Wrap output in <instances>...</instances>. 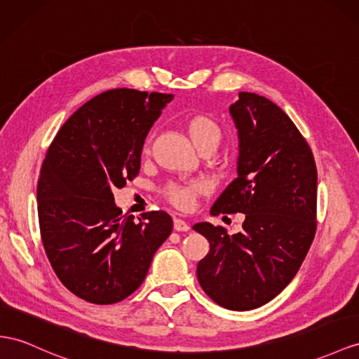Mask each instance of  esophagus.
<instances>
[{
	"label": "esophagus",
	"instance_id": "obj_1",
	"mask_svg": "<svg viewBox=\"0 0 359 359\" xmlns=\"http://www.w3.org/2000/svg\"><path fill=\"white\" fill-rule=\"evenodd\" d=\"M174 231L177 232H188L189 226L187 222H183L180 218H174Z\"/></svg>",
	"mask_w": 359,
	"mask_h": 359
}]
</instances>
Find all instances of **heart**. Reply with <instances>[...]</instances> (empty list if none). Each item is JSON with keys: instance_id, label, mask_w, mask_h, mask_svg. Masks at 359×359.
I'll list each match as a JSON object with an SVG mask.
<instances>
[{"instance_id": "heart-1", "label": "heart", "mask_w": 359, "mask_h": 359, "mask_svg": "<svg viewBox=\"0 0 359 359\" xmlns=\"http://www.w3.org/2000/svg\"><path fill=\"white\" fill-rule=\"evenodd\" d=\"M183 127L189 136L191 142L198 151L215 150L222 142L223 130L214 118L205 114H191L183 119ZM206 185L201 180L171 182L163 188V196L176 208L188 210L196 203V198L203 194Z\"/></svg>"}]
</instances>
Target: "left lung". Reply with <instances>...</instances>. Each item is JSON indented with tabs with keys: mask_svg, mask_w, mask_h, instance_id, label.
Returning a JSON list of instances; mask_svg holds the SVG:
<instances>
[{
	"mask_svg": "<svg viewBox=\"0 0 359 359\" xmlns=\"http://www.w3.org/2000/svg\"><path fill=\"white\" fill-rule=\"evenodd\" d=\"M229 107L238 132V177L210 208V215H245L243 231L197 223L209 241L197 264L201 288L219 306L259 308L297 274L316 235L317 168L290 116L269 98L240 92Z\"/></svg>",
	"mask_w": 359,
	"mask_h": 359,
	"instance_id": "1",
	"label": "left lung"
}]
</instances>
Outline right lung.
Listing matches in <instances>:
<instances>
[{
	"label": "right lung",
	"instance_id": "1",
	"mask_svg": "<svg viewBox=\"0 0 359 359\" xmlns=\"http://www.w3.org/2000/svg\"><path fill=\"white\" fill-rule=\"evenodd\" d=\"M170 94L110 89L62 126L38 182L41 236L53 270L77 297L121 302L144 282L156 250L172 231L153 210L123 215L114 189L137 176L147 135Z\"/></svg>",
	"mask_w": 359,
	"mask_h": 359
}]
</instances>
